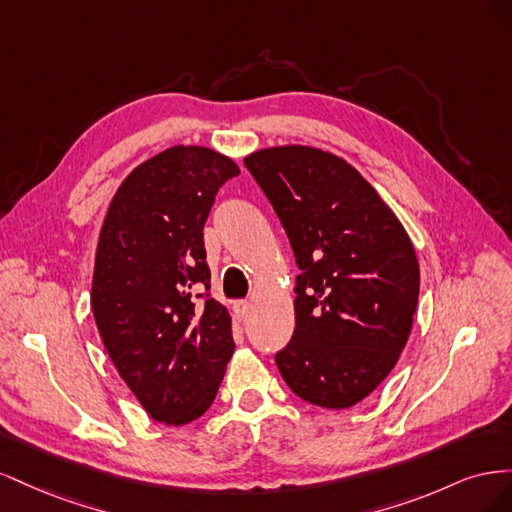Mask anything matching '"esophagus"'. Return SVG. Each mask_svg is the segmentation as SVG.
Listing matches in <instances>:
<instances>
[{
  "label": "esophagus",
  "mask_w": 512,
  "mask_h": 512,
  "mask_svg": "<svg viewBox=\"0 0 512 512\" xmlns=\"http://www.w3.org/2000/svg\"><path fill=\"white\" fill-rule=\"evenodd\" d=\"M232 309H235V316H237L239 320H245L247 314H250L252 305H250V301H235V305H232Z\"/></svg>",
  "instance_id": "esophagus-1"
}]
</instances>
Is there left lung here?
<instances>
[{
    "label": "left lung",
    "mask_w": 512,
    "mask_h": 512,
    "mask_svg": "<svg viewBox=\"0 0 512 512\" xmlns=\"http://www.w3.org/2000/svg\"><path fill=\"white\" fill-rule=\"evenodd\" d=\"M280 218L294 260V333L275 352L303 401L342 410L391 374L412 329L418 260L395 213L356 170L312 147L245 160Z\"/></svg>",
    "instance_id": "obj_1"
}]
</instances>
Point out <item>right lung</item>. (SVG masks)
<instances>
[{
	"label": "right lung",
	"mask_w": 512,
	"mask_h": 512,
	"mask_svg": "<svg viewBox=\"0 0 512 512\" xmlns=\"http://www.w3.org/2000/svg\"><path fill=\"white\" fill-rule=\"evenodd\" d=\"M237 164L173 147L121 183L100 232L91 307L119 376L158 423L205 414L235 352L211 297L203 228Z\"/></svg>",
	"instance_id": "1"
}]
</instances>
